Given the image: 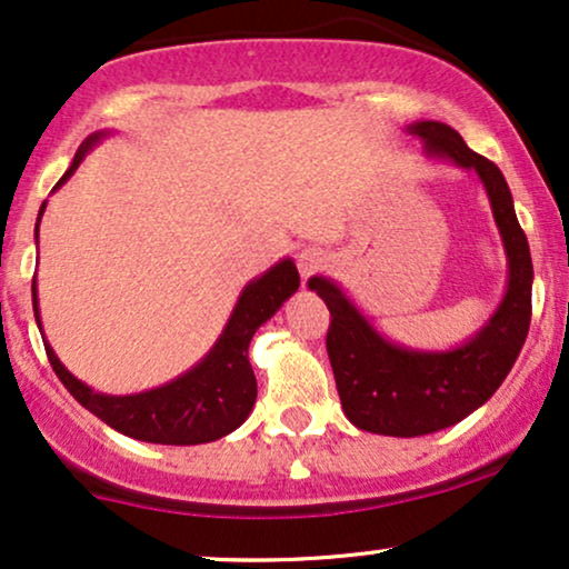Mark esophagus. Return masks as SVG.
<instances>
[{
  "label": "esophagus",
  "instance_id": "34e87169",
  "mask_svg": "<svg viewBox=\"0 0 569 569\" xmlns=\"http://www.w3.org/2000/svg\"><path fill=\"white\" fill-rule=\"evenodd\" d=\"M326 262H328V257L315 247L312 249H301V254L297 260L301 278H309V276H315V272H320L322 268H326Z\"/></svg>",
  "mask_w": 569,
  "mask_h": 569
}]
</instances>
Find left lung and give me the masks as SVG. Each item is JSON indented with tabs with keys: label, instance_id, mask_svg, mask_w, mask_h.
<instances>
[{
	"label": "left lung",
	"instance_id": "8db88e82",
	"mask_svg": "<svg viewBox=\"0 0 569 569\" xmlns=\"http://www.w3.org/2000/svg\"><path fill=\"white\" fill-rule=\"evenodd\" d=\"M407 131L426 143L428 157L472 170L480 178L507 251V291L476 336L455 349L428 351L386 338L336 280L309 278V289L330 309L326 347L343 415L359 430L397 438L457 426L493 397L528 336L533 291L528 239L517 222L501 170L472 152L455 128L438 120H417Z\"/></svg>",
	"mask_w": 569,
	"mask_h": 569
}]
</instances>
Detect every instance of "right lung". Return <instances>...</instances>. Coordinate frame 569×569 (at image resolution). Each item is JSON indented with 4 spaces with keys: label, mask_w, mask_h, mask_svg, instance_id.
<instances>
[{
    "label": "right lung",
    "mask_w": 569,
    "mask_h": 569,
    "mask_svg": "<svg viewBox=\"0 0 569 569\" xmlns=\"http://www.w3.org/2000/svg\"><path fill=\"white\" fill-rule=\"evenodd\" d=\"M104 131L91 133L73 157L70 168L57 181L54 191L78 170L83 157L91 152L93 143L104 139ZM47 210V201L41 204L39 220H36V239H39V222ZM299 272L293 260H280L264 270L260 278L249 280L243 286L239 301H236L231 318L214 347L204 357L178 376L170 383L149 388L141 393H128V397H112V393L93 391L83 380H78L64 365L57 359L54 349L44 338V349L49 365L62 380V386L73 393L81 407L97 415L99 420L118 430L128 438L147 443H168V446H191L210 443L218 438L233 433L236 428L247 420L251 407L257 401V378L249 365V341L262 322L283 307V301L297 293ZM33 315L36 326L41 330L39 318V293H36L33 276Z\"/></svg>",
    "instance_id": "add662e5"
}]
</instances>
